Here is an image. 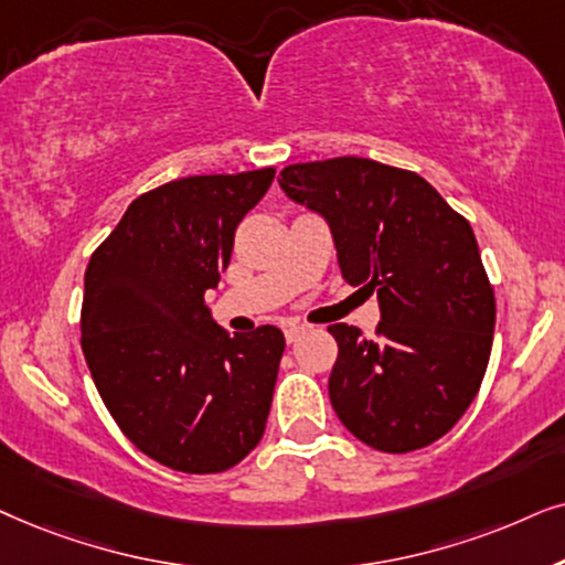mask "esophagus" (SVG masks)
<instances>
[{"label":"esophagus","instance_id":"1","mask_svg":"<svg viewBox=\"0 0 565 565\" xmlns=\"http://www.w3.org/2000/svg\"><path fill=\"white\" fill-rule=\"evenodd\" d=\"M305 330H307L305 326H297V322H291V326H287V330H284V335H287V341H289V343H295L297 338L305 333Z\"/></svg>","mask_w":565,"mask_h":565}]
</instances>
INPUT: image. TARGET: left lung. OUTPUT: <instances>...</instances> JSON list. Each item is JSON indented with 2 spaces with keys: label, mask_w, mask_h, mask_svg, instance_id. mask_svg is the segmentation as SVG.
I'll use <instances>...</instances> for the list:
<instances>
[{
  "label": "left lung",
  "mask_w": 565,
  "mask_h": 565,
  "mask_svg": "<svg viewBox=\"0 0 565 565\" xmlns=\"http://www.w3.org/2000/svg\"><path fill=\"white\" fill-rule=\"evenodd\" d=\"M278 183L328 222L345 281L380 299L372 341L328 328L341 424L393 455L441 439L476 401L493 343V287L470 222L416 172L364 157L289 164Z\"/></svg>",
  "instance_id": "left-lung-1"
}]
</instances>
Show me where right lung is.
<instances>
[{
    "label": "right lung",
    "instance_id": "add662e5",
    "mask_svg": "<svg viewBox=\"0 0 565 565\" xmlns=\"http://www.w3.org/2000/svg\"><path fill=\"white\" fill-rule=\"evenodd\" d=\"M274 175H193L141 193L87 263L79 328L89 374L120 431L164 468L224 472L266 431L284 333L230 335L204 295Z\"/></svg>",
    "mask_w": 565,
    "mask_h": 565
}]
</instances>
